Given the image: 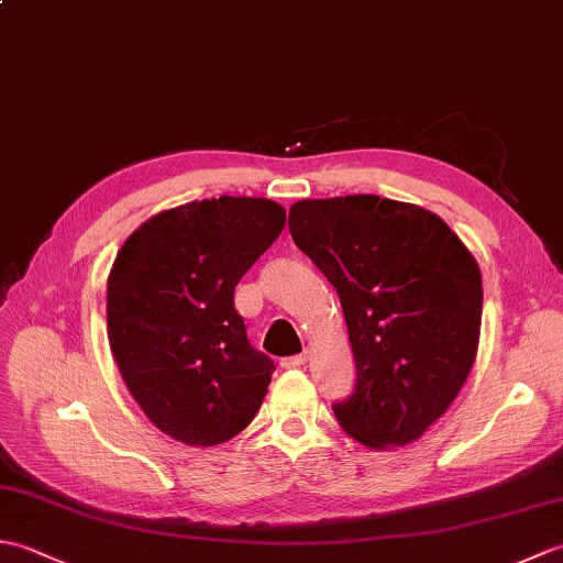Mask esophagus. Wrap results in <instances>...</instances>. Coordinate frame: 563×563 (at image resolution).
Listing matches in <instances>:
<instances>
[{
    "mask_svg": "<svg viewBox=\"0 0 563 563\" xmlns=\"http://www.w3.org/2000/svg\"><path fill=\"white\" fill-rule=\"evenodd\" d=\"M307 361H309V353L305 351V353H300V355L283 357V361H280V367H285V369H295V367H302Z\"/></svg>",
    "mask_w": 563,
    "mask_h": 563,
    "instance_id": "esophagus-1",
    "label": "esophagus"
}]
</instances>
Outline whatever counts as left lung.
I'll return each instance as SVG.
<instances>
[{
  "instance_id": "left-lung-1",
  "label": "left lung",
  "mask_w": 563,
  "mask_h": 563,
  "mask_svg": "<svg viewBox=\"0 0 563 563\" xmlns=\"http://www.w3.org/2000/svg\"><path fill=\"white\" fill-rule=\"evenodd\" d=\"M297 249L336 288L355 387L333 404L367 448L421 438L457 397L482 331V273L438 214L379 196L300 200Z\"/></svg>"
}]
</instances>
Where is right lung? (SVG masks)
Masks as SVG:
<instances>
[{"mask_svg":"<svg viewBox=\"0 0 563 563\" xmlns=\"http://www.w3.org/2000/svg\"><path fill=\"white\" fill-rule=\"evenodd\" d=\"M285 227L266 198L164 210L128 236L109 275V343L125 385L162 433L220 445L251 423L273 361L246 339L234 288Z\"/></svg>","mask_w":563,"mask_h":563,"instance_id":"right-lung-1","label":"right lung"}]
</instances>
